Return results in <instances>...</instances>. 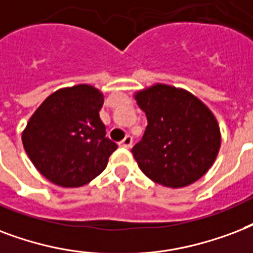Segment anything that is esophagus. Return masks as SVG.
I'll return each mask as SVG.
<instances>
[{"label":"esophagus","mask_w":253,"mask_h":253,"mask_svg":"<svg viewBox=\"0 0 253 253\" xmlns=\"http://www.w3.org/2000/svg\"><path fill=\"white\" fill-rule=\"evenodd\" d=\"M132 144H133V138L132 136H126L124 140L120 142V146L121 148H125V149H129L132 148Z\"/></svg>","instance_id":"34e87169"}]
</instances>
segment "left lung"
Wrapping results in <instances>:
<instances>
[{
	"label": "left lung",
	"mask_w": 253,
	"mask_h": 253,
	"mask_svg": "<svg viewBox=\"0 0 253 253\" xmlns=\"http://www.w3.org/2000/svg\"><path fill=\"white\" fill-rule=\"evenodd\" d=\"M148 125L132 148L142 173L166 187H185L209 171L220 148L218 121L186 89L154 84L134 95Z\"/></svg>",
	"instance_id": "left-lung-1"
}]
</instances>
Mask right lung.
<instances>
[{
    "label": "right lung",
    "mask_w": 253,
    "mask_h": 253,
    "mask_svg": "<svg viewBox=\"0 0 253 253\" xmlns=\"http://www.w3.org/2000/svg\"><path fill=\"white\" fill-rule=\"evenodd\" d=\"M103 103L97 88L79 84L58 89L39 105L22 142L43 177L62 187H79L103 173L117 149L100 120Z\"/></svg>",
    "instance_id": "add662e5"
}]
</instances>
